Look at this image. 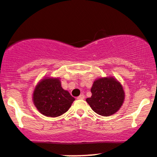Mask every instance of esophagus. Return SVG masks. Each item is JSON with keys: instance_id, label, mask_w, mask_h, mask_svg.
<instances>
[{"instance_id": "esophagus-1", "label": "esophagus", "mask_w": 157, "mask_h": 157, "mask_svg": "<svg viewBox=\"0 0 157 157\" xmlns=\"http://www.w3.org/2000/svg\"><path fill=\"white\" fill-rule=\"evenodd\" d=\"M85 99L84 94H80V95L77 97V99Z\"/></svg>"}]
</instances>
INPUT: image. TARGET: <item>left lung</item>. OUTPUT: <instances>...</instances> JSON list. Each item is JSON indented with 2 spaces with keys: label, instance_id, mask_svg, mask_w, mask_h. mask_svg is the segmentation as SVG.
Masks as SVG:
<instances>
[{
  "label": "left lung",
  "instance_id": "obj_1",
  "mask_svg": "<svg viewBox=\"0 0 157 157\" xmlns=\"http://www.w3.org/2000/svg\"><path fill=\"white\" fill-rule=\"evenodd\" d=\"M90 91L91 97L87 98L86 101L94 112L102 116H112L118 112L125 99L122 85L113 76L97 78Z\"/></svg>",
  "mask_w": 157,
  "mask_h": 157
}]
</instances>
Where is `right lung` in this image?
<instances>
[{"label":"right lung","instance_id":"right-lung-1","mask_svg":"<svg viewBox=\"0 0 157 157\" xmlns=\"http://www.w3.org/2000/svg\"><path fill=\"white\" fill-rule=\"evenodd\" d=\"M33 104L39 112L47 117H58L67 112L75 99L61 87L60 78L44 77L33 92Z\"/></svg>","mask_w":157,"mask_h":157}]
</instances>
